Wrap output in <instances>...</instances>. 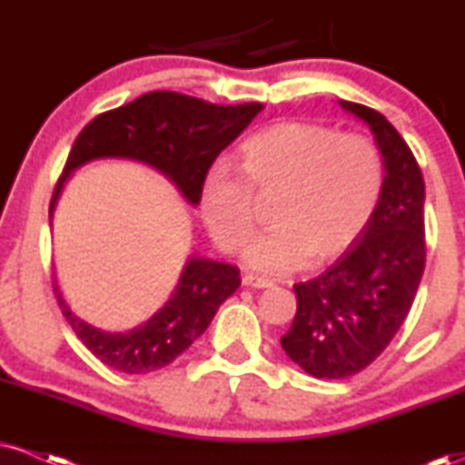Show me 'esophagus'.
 <instances>
[{"instance_id": "esophagus-1", "label": "esophagus", "mask_w": 465, "mask_h": 465, "mask_svg": "<svg viewBox=\"0 0 465 465\" xmlns=\"http://www.w3.org/2000/svg\"><path fill=\"white\" fill-rule=\"evenodd\" d=\"M242 284L249 286V288H269V286H273V282L266 280V277L247 273V275L242 277Z\"/></svg>"}]
</instances>
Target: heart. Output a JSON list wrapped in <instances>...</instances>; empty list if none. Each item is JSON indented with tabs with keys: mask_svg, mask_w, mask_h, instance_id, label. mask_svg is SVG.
<instances>
[{
	"mask_svg": "<svg viewBox=\"0 0 465 465\" xmlns=\"http://www.w3.org/2000/svg\"><path fill=\"white\" fill-rule=\"evenodd\" d=\"M242 173L218 162L205 174L201 214L225 253L244 247L255 227V199L280 192L271 223L244 251L266 273H286L308 260L343 253L370 225L385 188L378 146L359 133L314 122H277L240 148Z\"/></svg>",
	"mask_w": 465,
	"mask_h": 465,
	"instance_id": "1",
	"label": "heart"
}]
</instances>
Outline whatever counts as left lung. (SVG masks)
<instances>
[{"label":"left lung","instance_id":"left-lung-1","mask_svg":"<svg viewBox=\"0 0 465 465\" xmlns=\"http://www.w3.org/2000/svg\"><path fill=\"white\" fill-rule=\"evenodd\" d=\"M339 104L370 126L387 174L354 244L322 275L292 286L297 312L282 348L303 371L328 381L365 370L391 343L426 262L424 179L413 153L382 114L348 100Z\"/></svg>","mask_w":465,"mask_h":465}]
</instances>
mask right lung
Returning a JSON list of instances; mask_svg holds the SVG:
<instances>
[{
    "label": "right lung",
    "instance_id": "obj_1",
    "mask_svg": "<svg viewBox=\"0 0 465 465\" xmlns=\"http://www.w3.org/2000/svg\"><path fill=\"white\" fill-rule=\"evenodd\" d=\"M260 111V103L225 106L177 92H151L100 114L74 142L52 196L50 216L69 174L100 157H122L151 165L177 185L190 205H199L207 170ZM238 286V266L192 255L162 311L129 332H104L84 323L69 311L58 286L54 292L69 325L95 359L117 371L148 373L183 354Z\"/></svg>",
    "mask_w": 465,
    "mask_h": 465
}]
</instances>
